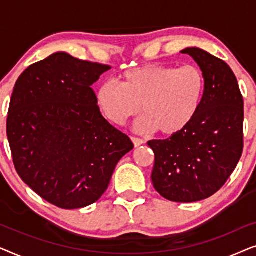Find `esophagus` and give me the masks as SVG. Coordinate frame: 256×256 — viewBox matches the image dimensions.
Masks as SVG:
<instances>
[{
  "label": "esophagus",
  "instance_id": "esophagus-1",
  "mask_svg": "<svg viewBox=\"0 0 256 256\" xmlns=\"http://www.w3.org/2000/svg\"><path fill=\"white\" fill-rule=\"evenodd\" d=\"M132 143H134L135 146H140L144 144V143H146L144 140L138 138H132Z\"/></svg>",
  "mask_w": 256,
  "mask_h": 256
}]
</instances>
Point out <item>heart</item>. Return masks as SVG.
<instances>
[{
	"instance_id": "b5f03b06",
	"label": "heart",
	"mask_w": 256,
	"mask_h": 256,
	"mask_svg": "<svg viewBox=\"0 0 256 256\" xmlns=\"http://www.w3.org/2000/svg\"><path fill=\"white\" fill-rule=\"evenodd\" d=\"M121 80V85L108 80L98 87L96 104L104 116L124 126L142 106L144 115L135 122V130H160L164 136L180 134L192 124L206 85L202 72L194 65H146L126 71Z\"/></svg>"
}]
</instances>
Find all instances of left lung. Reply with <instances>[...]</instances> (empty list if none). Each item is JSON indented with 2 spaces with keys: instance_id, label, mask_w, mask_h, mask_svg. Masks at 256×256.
<instances>
[{
  "instance_id": "8db88e82",
  "label": "left lung",
  "mask_w": 256,
  "mask_h": 256,
  "mask_svg": "<svg viewBox=\"0 0 256 256\" xmlns=\"http://www.w3.org/2000/svg\"><path fill=\"white\" fill-rule=\"evenodd\" d=\"M180 52L205 76L202 106L185 130L148 146L155 154V190L168 200L194 202L214 194L236 168L244 149V99L225 62L199 48Z\"/></svg>"
}]
</instances>
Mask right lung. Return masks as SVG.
I'll use <instances>...</instances> for the list:
<instances>
[{
	"label": "right lung",
	"mask_w": 256,
	"mask_h": 256,
	"mask_svg": "<svg viewBox=\"0 0 256 256\" xmlns=\"http://www.w3.org/2000/svg\"><path fill=\"white\" fill-rule=\"evenodd\" d=\"M110 66L56 52L29 66L14 87L6 136L17 174L60 208L99 200L130 138L100 113L94 82Z\"/></svg>",
	"instance_id": "add662e5"
}]
</instances>
